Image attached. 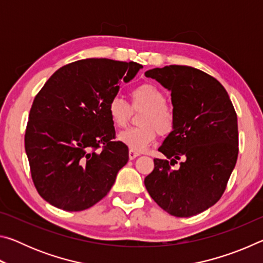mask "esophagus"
<instances>
[{
  "mask_svg": "<svg viewBox=\"0 0 263 263\" xmlns=\"http://www.w3.org/2000/svg\"><path fill=\"white\" fill-rule=\"evenodd\" d=\"M140 153L139 152H136V151H128V158H130V160H133L136 159L137 157H139Z\"/></svg>",
  "mask_w": 263,
  "mask_h": 263,
  "instance_id": "obj_1",
  "label": "esophagus"
}]
</instances>
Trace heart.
Segmentation results:
<instances>
[{
	"mask_svg": "<svg viewBox=\"0 0 263 263\" xmlns=\"http://www.w3.org/2000/svg\"><path fill=\"white\" fill-rule=\"evenodd\" d=\"M131 108L121 97L115 96L108 104L111 123L116 127H124L128 122L131 109H144L138 123L139 126L128 127L118 135V140L126 147L141 152L155 140L158 132L169 135L175 126V114L166 103V96L157 84L145 82L130 90Z\"/></svg>",
	"mask_w": 263,
	"mask_h": 263,
	"instance_id": "b5f03b06",
	"label": "heart"
}]
</instances>
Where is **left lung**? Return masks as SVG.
Instances as JSON below:
<instances>
[{
  "label": "left lung",
  "instance_id": "1",
  "mask_svg": "<svg viewBox=\"0 0 263 263\" xmlns=\"http://www.w3.org/2000/svg\"><path fill=\"white\" fill-rule=\"evenodd\" d=\"M172 91L175 126L159 147L145 186L158 205L175 217L198 215L219 201L238 159V118L221 83L190 66L171 65L145 73ZM177 159L180 167L173 170Z\"/></svg>",
  "mask_w": 263,
  "mask_h": 263
}]
</instances>
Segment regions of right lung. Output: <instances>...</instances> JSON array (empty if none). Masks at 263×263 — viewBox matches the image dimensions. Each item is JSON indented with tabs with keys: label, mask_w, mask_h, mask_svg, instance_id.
I'll return each mask as SVG.
<instances>
[{
	"label": "right lung",
	"mask_w": 263,
	"mask_h": 263,
	"mask_svg": "<svg viewBox=\"0 0 263 263\" xmlns=\"http://www.w3.org/2000/svg\"><path fill=\"white\" fill-rule=\"evenodd\" d=\"M142 66L90 58L57 70L35 95L25 130V152L38 194L65 211L100 202L128 161L115 141L108 104L122 81Z\"/></svg>",
	"instance_id": "right-lung-1"
}]
</instances>
